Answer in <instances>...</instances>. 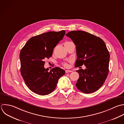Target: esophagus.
I'll use <instances>...</instances> for the list:
<instances>
[{"instance_id": "1", "label": "esophagus", "mask_w": 124, "mask_h": 124, "mask_svg": "<svg viewBox=\"0 0 124 124\" xmlns=\"http://www.w3.org/2000/svg\"><path fill=\"white\" fill-rule=\"evenodd\" d=\"M65 72H66V73H69V72H72V71L70 70H66Z\"/></svg>"}]
</instances>
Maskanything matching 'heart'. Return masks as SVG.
Listing matches in <instances>:
<instances>
[{
	"label": "heart",
	"instance_id": "1",
	"mask_svg": "<svg viewBox=\"0 0 124 124\" xmlns=\"http://www.w3.org/2000/svg\"><path fill=\"white\" fill-rule=\"evenodd\" d=\"M63 65L65 67H67L68 66V63H67V62H64V63H63Z\"/></svg>",
	"mask_w": 124,
	"mask_h": 124
}]
</instances>
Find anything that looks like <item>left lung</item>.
Returning a JSON list of instances; mask_svg holds the SVG:
<instances>
[{
  "label": "left lung",
  "mask_w": 124,
  "mask_h": 124,
  "mask_svg": "<svg viewBox=\"0 0 124 124\" xmlns=\"http://www.w3.org/2000/svg\"><path fill=\"white\" fill-rule=\"evenodd\" d=\"M76 45L77 58L75 67L84 64L85 70L76 71L79 78L77 88L86 94L97 91L104 83L109 72L110 54L100 38L83 31H71L66 34Z\"/></svg>",
  "instance_id": "8db88e82"
}]
</instances>
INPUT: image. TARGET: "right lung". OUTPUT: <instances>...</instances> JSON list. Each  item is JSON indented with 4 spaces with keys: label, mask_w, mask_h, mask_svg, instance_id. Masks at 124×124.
Instances as JSON below:
<instances>
[{
    "label": "right lung",
    "mask_w": 124,
    "mask_h": 124,
    "mask_svg": "<svg viewBox=\"0 0 124 124\" xmlns=\"http://www.w3.org/2000/svg\"><path fill=\"white\" fill-rule=\"evenodd\" d=\"M65 31H50L31 38L20 54L21 73L28 88L39 95H47L56 88L65 71L59 67L48 71L44 59L53 54L54 48L62 40Z\"/></svg>",
    "instance_id": "add662e5"
}]
</instances>
